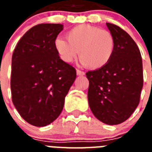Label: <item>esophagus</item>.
<instances>
[{"label":"esophagus","instance_id":"esophagus-1","mask_svg":"<svg viewBox=\"0 0 152 152\" xmlns=\"http://www.w3.org/2000/svg\"><path fill=\"white\" fill-rule=\"evenodd\" d=\"M76 73L79 76H83V75H85V72L83 71H81L80 69H76Z\"/></svg>","mask_w":152,"mask_h":152}]
</instances>
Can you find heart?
I'll use <instances>...</instances> for the list:
<instances>
[{"label":"heart","instance_id":"1","mask_svg":"<svg viewBox=\"0 0 152 152\" xmlns=\"http://www.w3.org/2000/svg\"><path fill=\"white\" fill-rule=\"evenodd\" d=\"M68 41L57 38L55 50L64 62L71 63L77 55L90 69H99L110 61L115 51V39L110 32L98 27L80 24L67 32Z\"/></svg>","mask_w":152,"mask_h":152}]
</instances>
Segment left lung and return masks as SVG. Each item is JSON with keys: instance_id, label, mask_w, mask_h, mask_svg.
Segmentation results:
<instances>
[{"instance_id": "left-lung-1", "label": "left lung", "mask_w": 152, "mask_h": 152, "mask_svg": "<svg viewBox=\"0 0 152 152\" xmlns=\"http://www.w3.org/2000/svg\"><path fill=\"white\" fill-rule=\"evenodd\" d=\"M115 39V51L106 66L86 72L88 102L93 114L107 125H118L134 112L140 99L144 76L139 47L127 32L106 23Z\"/></svg>"}]
</instances>
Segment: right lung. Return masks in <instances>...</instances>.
Masks as SVG:
<instances>
[{
	"mask_svg": "<svg viewBox=\"0 0 152 152\" xmlns=\"http://www.w3.org/2000/svg\"><path fill=\"white\" fill-rule=\"evenodd\" d=\"M59 23H41L18 42L12 58V100L27 122L42 127L56 120L76 77V69L60 58L54 41Z\"/></svg>",
	"mask_w": 152,
	"mask_h": 152,
	"instance_id": "1",
	"label": "right lung"
}]
</instances>
